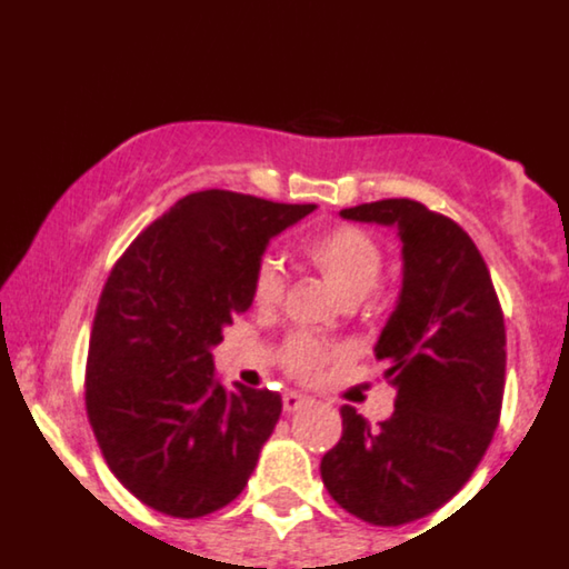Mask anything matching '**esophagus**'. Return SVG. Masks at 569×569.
Returning a JSON list of instances; mask_svg holds the SVG:
<instances>
[{
	"label": "esophagus",
	"instance_id": "esophagus-1",
	"mask_svg": "<svg viewBox=\"0 0 569 569\" xmlns=\"http://www.w3.org/2000/svg\"><path fill=\"white\" fill-rule=\"evenodd\" d=\"M310 398H305L300 392H286L283 395V411L286 415H295V411H300L302 406H308Z\"/></svg>",
	"mask_w": 569,
	"mask_h": 569
}]
</instances>
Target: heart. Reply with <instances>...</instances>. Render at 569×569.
Segmentation results:
<instances>
[{
	"label": "heart",
	"instance_id": "obj_1",
	"mask_svg": "<svg viewBox=\"0 0 569 569\" xmlns=\"http://www.w3.org/2000/svg\"><path fill=\"white\" fill-rule=\"evenodd\" d=\"M302 256L316 267V272L343 297L357 302L379 286L385 272V250L373 234L360 226L340 223L332 229L316 231L302 239ZM283 295V274L272 259H261L253 272V302L259 308H272ZM338 355V349L316 335L295 332L283 340L278 360L289 376L300 381L319 379L325 365Z\"/></svg>",
	"mask_w": 569,
	"mask_h": 569
}]
</instances>
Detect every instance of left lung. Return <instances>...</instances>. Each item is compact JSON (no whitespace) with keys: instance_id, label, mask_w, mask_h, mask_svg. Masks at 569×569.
<instances>
[{"instance_id":"8db88e82","label":"left lung","mask_w":569,"mask_h":569,"mask_svg":"<svg viewBox=\"0 0 569 569\" xmlns=\"http://www.w3.org/2000/svg\"><path fill=\"white\" fill-rule=\"evenodd\" d=\"M340 214L395 226L403 242V291L376 343L398 395L379 428L340 409L321 480L360 521L400 526L447 505L486 456L505 398V313L480 250L447 214L411 199Z\"/></svg>"}]
</instances>
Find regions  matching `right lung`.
Returning <instances> with one entry per match:
<instances>
[{"label": "right lung", "instance_id": "add662e5", "mask_svg": "<svg viewBox=\"0 0 569 569\" xmlns=\"http://www.w3.org/2000/svg\"><path fill=\"white\" fill-rule=\"evenodd\" d=\"M313 209L199 190L113 264L89 335L87 417L113 477L152 510L201 518L248 486L283 400L226 390L212 346L253 302L269 237Z\"/></svg>", "mask_w": 569, "mask_h": 569}]
</instances>
